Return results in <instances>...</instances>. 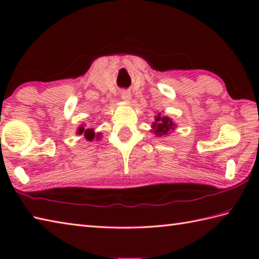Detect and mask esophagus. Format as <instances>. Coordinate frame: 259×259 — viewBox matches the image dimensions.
<instances>
[{
  "label": "esophagus",
  "mask_w": 259,
  "mask_h": 259,
  "mask_svg": "<svg viewBox=\"0 0 259 259\" xmlns=\"http://www.w3.org/2000/svg\"><path fill=\"white\" fill-rule=\"evenodd\" d=\"M122 99H123L124 102H129L131 99V95L129 91H123V93H122Z\"/></svg>",
  "instance_id": "1"
}]
</instances>
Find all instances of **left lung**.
Segmentation results:
<instances>
[{"label": "left lung", "mask_w": 259, "mask_h": 259, "mask_svg": "<svg viewBox=\"0 0 259 259\" xmlns=\"http://www.w3.org/2000/svg\"><path fill=\"white\" fill-rule=\"evenodd\" d=\"M174 122L166 116H160V114H157L155 122L153 123V129L156 136H163L169 133L170 130L174 129Z\"/></svg>", "instance_id": "left-lung-1"}]
</instances>
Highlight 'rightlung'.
<instances>
[{
	"mask_svg": "<svg viewBox=\"0 0 259 259\" xmlns=\"http://www.w3.org/2000/svg\"><path fill=\"white\" fill-rule=\"evenodd\" d=\"M82 133L84 134L85 138L88 140H93L95 138V133H94L93 129H84L83 126H80V128H78V130H77V134L81 135Z\"/></svg>",
	"mask_w": 259,
	"mask_h": 259,
	"instance_id": "obj_1",
	"label": "right lung"
}]
</instances>
